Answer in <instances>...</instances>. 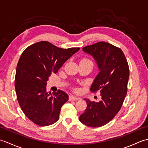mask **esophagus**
<instances>
[{"mask_svg":"<svg viewBox=\"0 0 148 148\" xmlns=\"http://www.w3.org/2000/svg\"><path fill=\"white\" fill-rule=\"evenodd\" d=\"M79 99H80L78 98V97L72 96V95L69 97V100H72V101H76V100H78Z\"/></svg>","mask_w":148,"mask_h":148,"instance_id":"esophagus-1","label":"esophagus"}]
</instances>
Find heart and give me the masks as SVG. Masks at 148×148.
Listing matches in <instances>:
<instances>
[{
  "label": "heart",
  "mask_w": 148,
  "mask_h": 148,
  "mask_svg": "<svg viewBox=\"0 0 148 148\" xmlns=\"http://www.w3.org/2000/svg\"><path fill=\"white\" fill-rule=\"evenodd\" d=\"M81 62H91V61L89 59L86 58H83V59L81 60Z\"/></svg>",
  "instance_id": "heart-1"
}]
</instances>
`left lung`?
Segmentation results:
<instances>
[{
    "mask_svg": "<svg viewBox=\"0 0 148 148\" xmlns=\"http://www.w3.org/2000/svg\"><path fill=\"white\" fill-rule=\"evenodd\" d=\"M83 51L96 61L99 73L90 88L92 92L99 91V102L84 99L87 108L80 115L79 121L90 127L108 123L120 110L127 92L129 67L122 50L106 42L84 47Z\"/></svg>",
    "mask_w": 148,
    "mask_h": 148,
    "instance_id": "8db88e82",
    "label": "left lung"
}]
</instances>
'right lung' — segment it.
Here are the masks:
<instances>
[{"instance_id": "obj_1", "label": "right lung", "mask_w": 148, "mask_h": 148, "mask_svg": "<svg viewBox=\"0 0 148 148\" xmlns=\"http://www.w3.org/2000/svg\"><path fill=\"white\" fill-rule=\"evenodd\" d=\"M79 48L63 49L48 41L36 42L22 53L17 65L15 90L23 113L39 126L57 121L62 106L68 101L64 91L46 92L47 81Z\"/></svg>"}]
</instances>
